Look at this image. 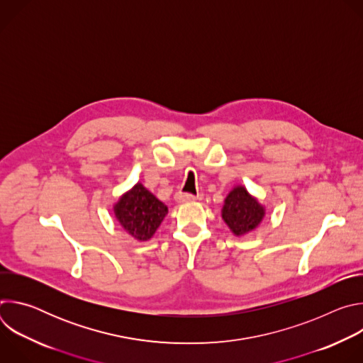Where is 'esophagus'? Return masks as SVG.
Segmentation results:
<instances>
[{"label": "esophagus", "instance_id": "esophagus-1", "mask_svg": "<svg viewBox=\"0 0 363 363\" xmlns=\"http://www.w3.org/2000/svg\"><path fill=\"white\" fill-rule=\"evenodd\" d=\"M175 198H177L178 202H192V201L196 199L195 195L188 194V192H178V194L175 195Z\"/></svg>", "mask_w": 363, "mask_h": 363}]
</instances>
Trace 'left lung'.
<instances>
[{"label": "left lung", "instance_id": "obj_1", "mask_svg": "<svg viewBox=\"0 0 363 363\" xmlns=\"http://www.w3.org/2000/svg\"><path fill=\"white\" fill-rule=\"evenodd\" d=\"M264 208L244 186L234 188L225 198L223 218L235 235L245 234L262 223Z\"/></svg>", "mask_w": 363, "mask_h": 363}]
</instances>
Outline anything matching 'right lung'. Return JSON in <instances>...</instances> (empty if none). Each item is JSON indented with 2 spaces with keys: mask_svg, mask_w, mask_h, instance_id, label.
Segmentation results:
<instances>
[{
  "mask_svg": "<svg viewBox=\"0 0 363 363\" xmlns=\"http://www.w3.org/2000/svg\"><path fill=\"white\" fill-rule=\"evenodd\" d=\"M167 213V205L155 198L142 184H136L115 205V214L121 225L140 241H146L155 234Z\"/></svg>",
  "mask_w": 363,
  "mask_h": 363,
  "instance_id": "obj_1",
  "label": "right lung"
}]
</instances>
